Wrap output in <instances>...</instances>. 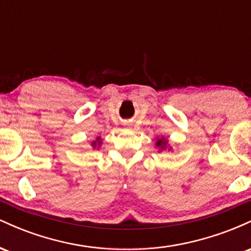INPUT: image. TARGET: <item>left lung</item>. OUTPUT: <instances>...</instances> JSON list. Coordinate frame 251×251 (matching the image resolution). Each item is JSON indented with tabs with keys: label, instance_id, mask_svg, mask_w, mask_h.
Here are the masks:
<instances>
[{
	"label": "left lung",
	"instance_id": "obj_1",
	"mask_svg": "<svg viewBox=\"0 0 251 251\" xmlns=\"http://www.w3.org/2000/svg\"><path fill=\"white\" fill-rule=\"evenodd\" d=\"M155 145H157L158 148L164 150L166 148V145H168V140L164 139V138H162V139H157V143H155Z\"/></svg>",
	"mask_w": 251,
	"mask_h": 251
}]
</instances>
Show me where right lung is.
I'll list each match as a JSON object with an SVG mask.
<instances>
[{
    "label": "right lung",
    "mask_w": 251,
    "mask_h": 251,
    "mask_svg": "<svg viewBox=\"0 0 251 251\" xmlns=\"http://www.w3.org/2000/svg\"><path fill=\"white\" fill-rule=\"evenodd\" d=\"M100 143H101V142H100V137H98L96 142H93V143H92V146H93V148H96V146H97V144H99V145H100Z\"/></svg>",
    "instance_id": "obj_1"
}]
</instances>
